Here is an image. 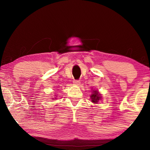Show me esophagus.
<instances>
[{
    "label": "esophagus",
    "instance_id": "34e87169",
    "mask_svg": "<svg viewBox=\"0 0 150 150\" xmlns=\"http://www.w3.org/2000/svg\"><path fill=\"white\" fill-rule=\"evenodd\" d=\"M73 83H74L76 85H79L80 83V81L79 80H74L73 81Z\"/></svg>",
    "mask_w": 150,
    "mask_h": 150
}]
</instances>
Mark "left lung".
<instances>
[{
	"mask_svg": "<svg viewBox=\"0 0 150 150\" xmlns=\"http://www.w3.org/2000/svg\"><path fill=\"white\" fill-rule=\"evenodd\" d=\"M100 95L98 93L97 91H94L92 95L91 96V100H92V102L95 103H97L98 101L100 99Z\"/></svg>",
	"mask_w": 150,
	"mask_h": 150,
	"instance_id": "8db88e82",
	"label": "left lung"
}]
</instances>
